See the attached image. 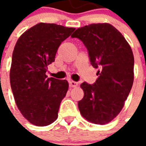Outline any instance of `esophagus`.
<instances>
[{"label":"esophagus","mask_w":146,"mask_h":146,"mask_svg":"<svg viewBox=\"0 0 146 146\" xmlns=\"http://www.w3.org/2000/svg\"><path fill=\"white\" fill-rule=\"evenodd\" d=\"M77 85H78V83L77 82H75V81H70V87H71V88H76Z\"/></svg>","instance_id":"obj_1"}]
</instances>
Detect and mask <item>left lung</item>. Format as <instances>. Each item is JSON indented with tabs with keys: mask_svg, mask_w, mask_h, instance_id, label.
Masks as SVG:
<instances>
[{
	"mask_svg": "<svg viewBox=\"0 0 146 146\" xmlns=\"http://www.w3.org/2000/svg\"><path fill=\"white\" fill-rule=\"evenodd\" d=\"M71 36L83 42L92 66L99 68L93 84H80L84 93L78 102L80 114L93 123H108L121 111L133 85L135 60L131 48L109 23L78 28Z\"/></svg>",
	"mask_w": 146,
	"mask_h": 146,
	"instance_id": "8db88e82",
	"label": "left lung"
}]
</instances>
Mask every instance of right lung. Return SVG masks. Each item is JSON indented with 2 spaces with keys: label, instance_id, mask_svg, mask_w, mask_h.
<instances>
[{
  "label": "right lung",
  "instance_id": "right-lung-1",
  "mask_svg": "<svg viewBox=\"0 0 146 146\" xmlns=\"http://www.w3.org/2000/svg\"><path fill=\"white\" fill-rule=\"evenodd\" d=\"M75 28L40 23L23 33L12 53L10 83L19 110L32 124L48 126L56 120L69 88L66 80L48 78L62 42Z\"/></svg>",
  "mask_w": 146,
  "mask_h": 146
}]
</instances>
